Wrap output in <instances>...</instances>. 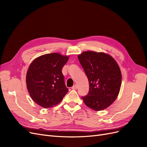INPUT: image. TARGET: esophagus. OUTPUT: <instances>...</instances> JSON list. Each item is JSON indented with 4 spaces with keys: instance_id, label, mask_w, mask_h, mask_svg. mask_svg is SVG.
<instances>
[{
    "instance_id": "34e87169",
    "label": "esophagus",
    "mask_w": 147,
    "mask_h": 147,
    "mask_svg": "<svg viewBox=\"0 0 147 147\" xmlns=\"http://www.w3.org/2000/svg\"><path fill=\"white\" fill-rule=\"evenodd\" d=\"M77 88H78L77 84H74V85L72 87V90H77Z\"/></svg>"
}]
</instances>
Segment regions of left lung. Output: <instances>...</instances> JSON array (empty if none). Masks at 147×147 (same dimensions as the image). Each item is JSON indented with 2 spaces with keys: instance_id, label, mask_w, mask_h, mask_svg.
I'll return each mask as SVG.
<instances>
[{
  "instance_id": "obj_1",
  "label": "left lung",
  "mask_w": 147,
  "mask_h": 147,
  "mask_svg": "<svg viewBox=\"0 0 147 147\" xmlns=\"http://www.w3.org/2000/svg\"><path fill=\"white\" fill-rule=\"evenodd\" d=\"M88 77L90 89L82 97L84 104L92 110L107 108L117 99L121 84V73L113 57L104 53L88 51L78 56Z\"/></svg>"
}]
</instances>
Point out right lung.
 <instances>
[{
    "label": "right lung",
    "instance_id": "add662e5",
    "mask_svg": "<svg viewBox=\"0 0 147 147\" xmlns=\"http://www.w3.org/2000/svg\"><path fill=\"white\" fill-rule=\"evenodd\" d=\"M69 56L53 53L38 57L30 64L26 74L29 94L44 108L56 105L68 92L62 69Z\"/></svg>",
    "mask_w": 147,
    "mask_h": 147
}]
</instances>
